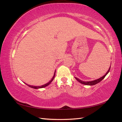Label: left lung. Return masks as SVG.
Listing matches in <instances>:
<instances>
[{"label":"left lung","instance_id":"1","mask_svg":"<svg viewBox=\"0 0 122 122\" xmlns=\"http://www.w3.org/2000/svg\"><path fill=\"white\" fill-rule=\"evenodd\" d=\"M110 68H111V65H110V67H109V68L108 69V71L107 72V73H106V74H105L104 76H103L102 77H101L100 78H98V79L93 80V81H82V80H80L79 78H78L76 77H75V78H76V80H77V81H78V82H80V83H81L83 84H85V85H88V86L95 85V84L98 83L99 82H100L103 79H104V78L106 77L107 74L109 73V71H110Z\"/></svg>","mask_w":122,"mask_h":122}]
</instances>
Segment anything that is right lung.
<instances>
[{"mask_svg":"<svg viewBox=\"0 0 122 122\" xmlns=\"http://www.w3.org/2000/svg\"><path fill=\"white\" fill-rule=\"evenodd\" d=\"M55 72H56V71H55V72H54V75L53 76V77L49 81L48 83H47L46 84H44V85H42V86H31V85H29V84H27L25 83L26 85H27L28 86H30V87L32 88H33V89H40V88H44V87H46V86H48L49 84H50L51 83V82L53 81V80H54V78L55 77Z\"/></svg>","mask_w":122,"mask_h":122,"instance_id":"obj_1","label":"right lung"}]
</instances>
